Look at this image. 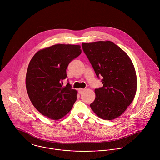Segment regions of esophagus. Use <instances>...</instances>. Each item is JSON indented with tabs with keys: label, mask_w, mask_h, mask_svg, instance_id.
I'll use <instances>...</instances> for the list:
<instances>
[{
	"label": "esophagus",
	"mask_w": 160,
	"mask_h": 160,
	"mask_svg": "<svg viewBox=\"0 0 160 160\" xmlns=\"http://www.w3.org/2000/svg\"><path fill=\"white\" fill-rule=\"evenodd\" d=\"M84 90H85L83 89V88H79V89L78 90L79 93H82L84 92Z\"/></svg>",
	"instance_id": "obj_1"
}]
</instances>
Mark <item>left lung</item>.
<instances>
[{"label": "left lung", "mask_w": 160, "mask_h": 160, "mask_svg": "<svg viewBox=\"0 0 160 160\" xmlns=\"http://www.w3.org/2000/svg\"><path fill=\"white\" fill-rule=\"evenodd\" d=\"M83 50L103 86L95 90L90 104L100 118L112 120L122 115L133 102L137 78L133 63L121 48L111 41L82 43Z\"/></svg>", "instance_id": "left-lung-1"}]
</instances>
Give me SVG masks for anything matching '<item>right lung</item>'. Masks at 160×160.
Wrapping results in <instances>:
<instances>
[{
    "instance_id": "1",
    "label": "right lung",
    "mask_w": 160,
    "mask_h": 160,
    "mask_svg": "<svg viewBox=\"0 0 160 160\" xmlns=\"http://www.w3.org/2000/svg\"><path fill=\"white\" fill-rule=\"evenodd\" d=\"M79 45L56 44L38 50L31 59L25 85L35 108L51 120H60L72 108L77 91L63 80L69 63L82 53Z\"/></svg>"
}]
</instances>
